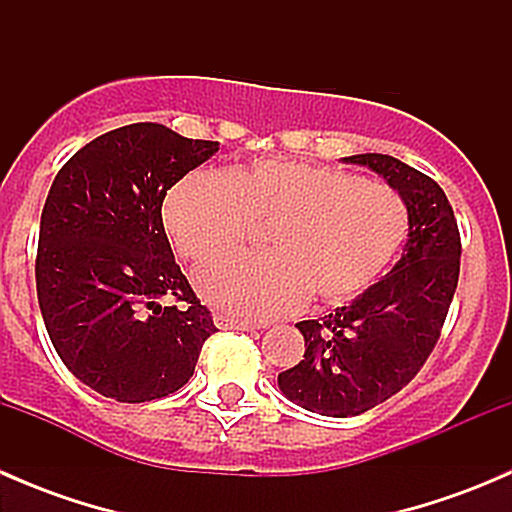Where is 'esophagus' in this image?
I'll list each match as a JSON object with an SVG mask.
<instances>
[{"label": "esophagus", "instance_id": "1", "mask_svg": "<svg viewBox=\"0 0 512 512\" xmlns=\"http://www.w3.org/2000/svg\"><path fill=\"white\" fill-rule=\"evenodd\" d=\"M215 324H218L220 329H240V332H252V329H257V324L250 322V319H237L225 312L215 314Z\"/></svg>", "mask_w": 512, "mask_h": 512}]
</instances>
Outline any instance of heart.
Listing matches in <instances>:
<instances>
[{
  "label": "heart",
  "instance_id": "1",
  "mask_svg": "<svg viewBox=\"0 0 512 512\" xmlns=\"http://www.w3.org/2000/svg\"><path fill=\"white\" fill-rule=\"evenodd\" d=\"M175 250L190 260L235 247L267 225V252L203 262L195 285L215 307L245 319L337 307L374 285L409 235V210L386 185L332 165L262 158L232 173H190L165 198Z\"/></svg>",
  "mask_w": 512,
  "mask_h": 512
}]
</instances>
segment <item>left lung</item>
<instances>
[{
	"label": "left lung",
	"instance_id": "obj_1",
	"mask_svg": "<svg viewBox=\"0 0 512 512\" xmlns=\"http://www.w3.org/2000/svg\"><path fill=\"white\" fill-rule=\"evenodd\" d=\"M399 190L409 240L394 270L322 319L299 322L304 359L277 376L282 394L322 416H359L399 394L441 337L461 272V235L446 193L381 153L344 158Z\"/></svg>",
	"mask_w": 512,
	"mask_h": 512
}]
</instances>
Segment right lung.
Returning <instances> with one entry per match:
<instances>
[{
    "mask_svg": "<svg viewBox=\"0 0 512 512\" xmlns=\"http://www.w3.org/2000/svg\"><path fill=\"white\" fill-rule=\"evenodd\" d=\"M215 153V141L131 123L86 143L51 183L36 252L41 317L66 369L106 399L173 394L218 332L160 215L165 193Z\"/></svg>",
    "mask_w": 512,
    "mask_h": 512,
    "instance_id": "right-lung-1",
    "label": "right lung"
}]
</instances>
